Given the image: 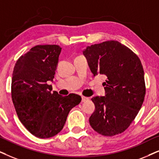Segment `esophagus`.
<instances>
[{"mask_svg":"<svg viewBox=\"0 0 159 159\" xmlns=\"http://www.w3.org/2000/svg\"><path fill=\"white\" fill-rule=\"evenodd\" d=\"M89 100V98L84 97V96H82V97H81V101L83 102V103H84V102H86V100Z\"/></svg>","mask_w":159,"mask_h":159,"instance_id":"obj_1","label":"esophagus"}]
</instances>
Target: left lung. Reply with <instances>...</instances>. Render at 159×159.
Wrapping results in <instances>:
<instances>
[{"label":"left lung","instance_id":"8db88e82","mask_svg":"<svg viewBox=\"0 0 159 159\" xmlns=\"http://www.w3.org/2000/svg\"><path fill=\"white\" fill-rule=\"evenodd\" d=\"M83 54L94 76L106 78L105 96L92 98L95 106L89 124L98 134L112 136L125 131L137 115L145 95L144 70L125 45L111 40L87 46Z\"/></svg>","mask_w":159,"mask_h":159}]
</instances>
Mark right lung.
<instances>
[{
    "instance_id": "obj_1",
    "label": "right lung",
    "mask_w": 159,
    "mask_h": 159,
    "mask_svg": "<svg viewBox=\"0 0 159 159\" xmlns=\"http://www.w3.org/2000/svg\"><path fill=\"white\" fill-rule=\"evenodd\" d=\"M61 48L37 45L16 62L11 79V98L19 120L38 138H51L65 125L70 110L81 101L80 95L61 96L48 84L53 81Z\"/></svg>"
}]
</instances>
